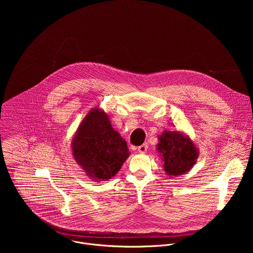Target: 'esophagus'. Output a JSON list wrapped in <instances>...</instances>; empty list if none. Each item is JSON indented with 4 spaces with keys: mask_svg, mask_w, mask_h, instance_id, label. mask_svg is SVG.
<instances>
[{
    "mask_svg": "<svg viewBox=\"0 0 253 253\" xmlns=\"http://www.w3.org/2000/svg\"><path fill=\"white\" fill-rule=\"evenodd\" d=\"M147 148H148V145H147V143L140 145L139 147H137V152H138V153H140V154H144V153H146V151H147Z\"/></svg>",
    "mask_w": 253,
    "mask_h": 253,
    "instance_id": "34e87169",
    "label": "esophagus"
}]
</instances>
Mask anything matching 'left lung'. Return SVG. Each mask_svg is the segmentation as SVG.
I'll return each instance as SVG.
<instances>
[{
  "mask_svg": "<svg viewBox=\"0 0 253 253\" xmlns=\"http://www.w3.org/2000/svg\"><path fill=\"white\" fill-rule=\"evenodd\" d=\"M157 150L169 176H179L188 172L197 163L199 149L189 135L179 130L165 129L158 136Z\"/></svg>",
  "mask_w": 253,
  "mask_h": 253,
  "instance_id": "left-lung-1",
  "label": "left lung"
}]
</instances>
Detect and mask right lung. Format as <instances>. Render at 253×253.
<instances>
[{
    "label": "right lung",
    "instance_id": "1",
    "mask_svg": "<svg viewBox=\"0 0 253 253\" xmlns=\"http://www.w3.org/2000/svg\"><path fill=\"white\" fill-rule=\"evenodd\" d=\"M71 148L74 160L95 182L115 176L130 154L126 141L99 107L90 109L84 116L73 136Z\"/></svg>",
    "mask_w": 253,
    "mask_h": 253
}]
</instances>
